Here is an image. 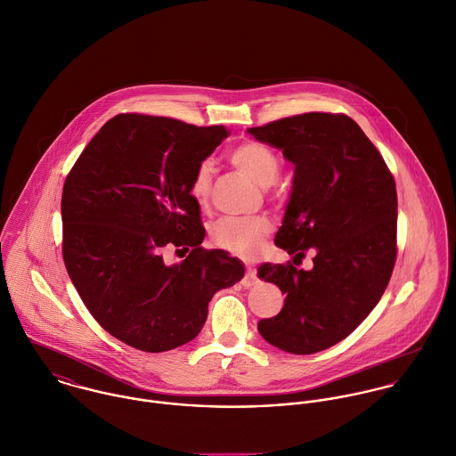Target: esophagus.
I'll list each match as a JSON object with an SVG mask.
<instances>
[{"label":"esophagus","instance_id":"1","mask_svg":"<svg viewBox=\"0 0 456 456\" xmlns=\"http://www.w3.org/2000/svg\"><path fill=\"white\" fill-rule=\"evenodd\" d=\"M257 276H256V270L252 268V266H247V272H245V276H243V280H241V285L245 287V289H250V287H254V285H257Z\"/></svg>","mask_w":456,"mask_h":456}]
</instances>
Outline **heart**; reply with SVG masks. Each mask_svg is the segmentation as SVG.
I'll return each mask as SVG.
<instances>
[{"label": "heart", "mask_w": 456, "mask_h": 456, "mask_svg": "<svg viewBox=\"0 0 456 456\" xmlns=\"http://www.w3.org/2000/svg\"><path fill=\"white\" fill-rule=\"evenodd\" d=\"M229 162L232 167H236L240 173L248 176L252 182L263 188L272 186L278 175H280V159L273 150L259 141H245L238 144L229 153ZM213 188V175L209 162H200L195 167V173L190 182V195L191 199L206 206L211 197ZM272 232L270 220L263 216H252V218H236V216H225L213 224L209 231L211 243L229 254H234L238 257L250 259L254 257L261 247L265 238Z\"/></svg>", "instance_id": "obj_1"}]
</instances>
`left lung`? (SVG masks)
Instances as JSON below:
<instances>
[{
	"instance_id": "left-lung-1",
	"label": "left lung",
	"mask_w": 456,
	"mask_h": 456,
	"mask_svg": "<svg viewBox=\"0 0 456 456\" xmlns=\"http://www.w3.org/2000/svg\"><path fill=\"white\" fill-rule=\"evenodd\" d=\"M294 164L290 199L274 245L294 259L314 250L310 272L263 265L285 294L259 321L266 342L314 354L349 337L379 303L396 261V186L384 159L346 114L305 112L248 128Z\"/></svg>"
}]
</instances>
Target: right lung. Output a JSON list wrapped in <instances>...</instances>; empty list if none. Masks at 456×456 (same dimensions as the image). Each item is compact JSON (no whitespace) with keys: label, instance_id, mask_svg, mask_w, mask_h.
<instances>
[{"label":"right lung","instance_id":"obj_1","mask_svg":"<svg viewBox=\"0 0 456 456\" xmlns=\"http://www.w3.org/2000/svg\"><path fill=\"white\" fill-rule=\"evenodd\" d=\"M229 137L148 114H118L85 148L61 195L63 261L94 321L114 338L164 353L193 340L241 261L200 247L206 231L190 195L195 167ZM189 252L167 267L163 252ZM178 250V251H179Z\"/></svg>","mask_w":456,"mask_h":456}]
</instances>
